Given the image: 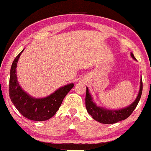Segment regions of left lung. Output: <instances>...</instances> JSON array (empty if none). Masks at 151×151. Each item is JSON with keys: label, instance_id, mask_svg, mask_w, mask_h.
Returning a JSON list of instances; mask_svg holds the SVG:
<instances>
[{"label": "left lung", "instance_id": "obj_1", "mask_svg": "<svg viewBox=\"0 0 151 151\" xmlns=\"http://www.w3.org/2000/svg\"><path fill=\"white\" fill-rule=\"evenodd\" d=\"M131 56L134 60L136 58L134 57L133 53H131ZM141 86L140 90H139V95H138L136 101L129 106L128 107L124 108V109H119V110H106L103 108L99 107L95 103L92 101L91 97L88 92V88H86V107L87 112H88L90 115H91L94 119L97 122H100L101 124H115L118 122L123 121L126 118H127L131 114L133 113L134 109L137 106L139 102L141 96H142V80L141 79Z\"/></svg>", "mask_w": 151, "mask_h": 151}]
</instances>
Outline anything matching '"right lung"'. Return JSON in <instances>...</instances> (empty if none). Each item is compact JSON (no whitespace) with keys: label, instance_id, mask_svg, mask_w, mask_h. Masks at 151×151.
Returning <instances> with one entry per match:
<instances>
[{"label":"right lung","instance_id":"obj_1","mask_svg":"<svg viewBox=\"0 0 151 151\" xmlns=\"http://www.w3.org/2000/svg\"><path fill=\"white\" fill-rule=\"evenodd\" d=\"M23 50L15 57L11 66L9 98L18 112L25 118L36 122L48 120L60 109L63 99L73 88L74 84H68L60 88L50 96L45 98L37 99L28 95L18 84L16 75L17 63Z\"/></svg>","mask_w":151,"mask_h":151}]
</instances>
